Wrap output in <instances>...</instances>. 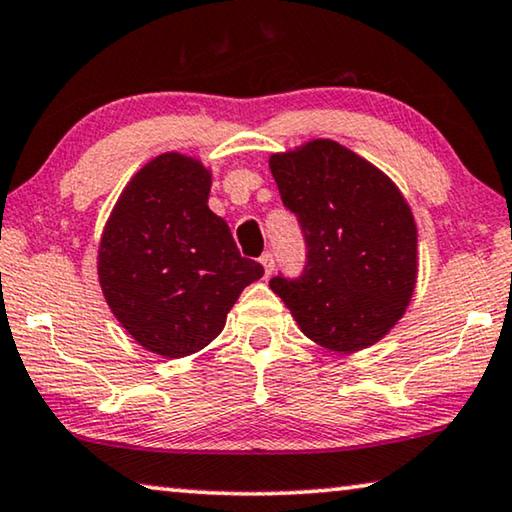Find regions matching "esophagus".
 Here are the masks:
<instances>
[{"instance_id": "esophagus-1", "label": "esophagus", "mask_w": 512, "mask_h": 512, "mask_svg": "<svg viewBox=\"0 0 512 512\" xmlns=\"http://www.w3.org/2000/svg\"><path fill=\"white\" fill-rule=\"evenodd\" d=\"M259 264L264 266V276L269 278L271 273H273V269H276V257H273L271 253H264L262 257H259Z\"/></svg>"}]
</instances>
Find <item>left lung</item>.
Instances as JSON below:
<instances>
[{"mask_svg":"<svg viewBox=\"0 0 512 512\" xmlns=\"http://www.w3.org/2000/svg\"><path fill=\"white\" fill-rule=\"evenodd\" d=\"M269 167L308 248L301 276L269 287L317 345L345 354L375 345L416 287L418 232L400 188L333 140L273 154Z\"/></svg>","mask_w":512,"mask_h":512,"instance_id":"obj_1","label":"left lung"}]
</instances>
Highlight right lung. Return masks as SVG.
Instances as JSON below:
<instances>
[{"mask_svg": "<svg viewBox=\"0 0 512 512\" xmlns=\"http://www.w3.org/2000/svg\"><path fill=\"white\" fill-rule=\"evenodd\" d=\"M211 172L167 151L128 181L98 246V282L117 322L151 354L200 352L262 264L241 257L209 209Z\"/></svg>", "mask_w": 512, "mask_h": 512, "instance_id": "obj_1", "label": "right lung"}]
</instances>
